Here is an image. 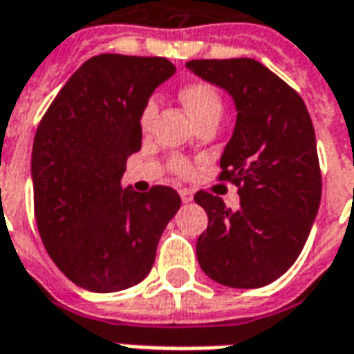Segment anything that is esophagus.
<instances>
[{
	"instance_id": "esophagus-1",
	"label": "esophagus",
	"mask_w": 354,
	"mask_h": 354,
	"mask_svg": "<svg viewBox=\"0 0 354 354\" xmlns=\"http://www.w3.org/2000/svg\"><path fill=\"white\" fill-rule=\"evenodd\" d=\"M180 197H182V203H192L193 193L189 189H180Z\"/></svg>"
}]
</instances>
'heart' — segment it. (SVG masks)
<instances>
[{
  "mask_svg": "<svg viewBox=\"0 0 354 354\" xmlns=\"http://www.w3.org/2000/svg\"><path fill=\"white\" fill-rule=\"evenodd\" d=\"M180 98H182L187 111L195 119V123H201L205 119H220V115H222V96H220V93L212 85H208L205 81L187 83L180 91ZM155 115H157V98H149L144 104L142 113H140V127H142V131H147L151 127ZM174 170L180 172V174H185L187 172V162L182 161V159H176L174 161Z\"/></svg>",
  "mask_w": 354,
  "mask_h": 354,
  "instance_id": "1",
  "label": "heart"
}]
</instances>
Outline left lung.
Segmentation results:
<instances>
[{"mask_svg":"<svg viewBox=\"0 0 354 354\" xmlns=\"http://www.w3.org/2000/svg\"><path fill=\"white\" fill-rule=\"evenodd\" d=\"M185 68L223 88L237 121L220 157L222 180L239 185L231 210L207 192L197 239L201 269L223 286L260 288L288 271L304 250L320 207L317 140L301 96L254 58L192 60Z\"/></svg>","mask_w":354,"mask_h":354,"instance_id":"left-lung-1","label":"left lung"}]
</instances>
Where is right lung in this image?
I'll list each match as a JSON object with an SVG mask.
<instances>
[{
	"instance_id": "right-lung-1",
	"label": "right lung",
	"mask_w": 354,
	"mask_h": 354,
	"mask_svg": "<svg viewBox=\"0 0 354 354\" xmlns=\"http://www.w3.org/2000/svg\"><path fill=\"white\" fill-rule=\"evenodd\" d=\"M174 73L159 57L88 58L37 127L35 222L53 261L81 288L119 292L144 281L182 205L167 185L121 187L127 159L142 147V108Z\"/></svg>"
}]
</instances>
